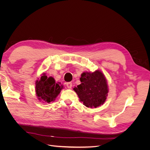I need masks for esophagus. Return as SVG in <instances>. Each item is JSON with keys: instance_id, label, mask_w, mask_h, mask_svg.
<instances>
[{"instance_id": "obj_1", "label": "esophagus", "mask_w": 150, "mask_h": 150, "mask_svg": "<svg viewBox=\"0 0 150 150\" xmlns=\"http://www.w3.org/2000/svg\"><path fill=\"white\" fill-rule=\"evenodd\" d=\"M66 86L67 87V88L71 89V88H72V83H71V82H69V83H66Z\"/></svg>"}]
</instances>
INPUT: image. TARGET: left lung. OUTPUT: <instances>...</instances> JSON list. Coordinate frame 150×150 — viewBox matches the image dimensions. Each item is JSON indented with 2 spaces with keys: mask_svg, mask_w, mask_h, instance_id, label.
Masks as SVG:
<instances>
[{
  "mask_svg": "<svg viewBox=\"0 0 150 150\" xmlns=\"http://www.w3.org/2000/svg\"><path fill=\"white\" fill-rule=\"evenodd\" d=\"M81 84L73 90L78 94L79 101L87 108H96L106 101L109 93L108 81L100 70L83 72Z\"/></svg>",
  "mask_w": 150,
  "mask_h": 150,
  "instance_id": "left-lung-1",
  "label": "left lung"
}]
</instances>
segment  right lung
I'll use <instances>...</instances> for the list:
<instances>
[{"mask_svg": "<svg viewBox=\"0 0 150 150\" xmlns=\"http://www.w3.org/2000/svg\"><path fill=\"white\" fill-rule=\"evenodd\" d=\"M35 84L36 96L43 103L54 102L64 88L61 83H56L53 77H47L46 73L40 75V78L35 81Z\"/></svg>", "mask_w": 150, "mask_h": 150, "instance_id": "1", "label": "right lung"}]
</instances>
